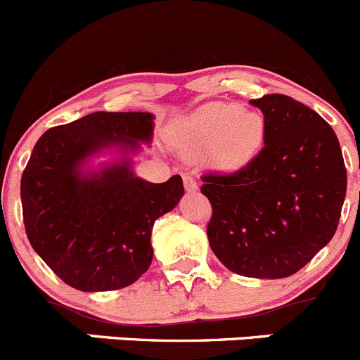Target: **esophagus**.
Wrapping results in <instances>:
<instances>
[{
	"mask_svg": "<svg viewBox=\"0 0 360 360\" xmlns=\"http://www.w3.org/2000/svg\"><path fill=\"white\" fill-rule=\"evenodd\" d=\"M183 183H184V188H186V191H190V193H193V191L198 190L197 181H195L193 177L190 176V174H184V176H183Z\"/></svg>",
	"mask_w": 360,
	"mask_h": 360,
	"instance_id": "1",
	"label": "esophagus"
}]
</instances>
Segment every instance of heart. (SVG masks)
Here are the masks:
<instances>
[{"instance_id": "heart-1", "label": "heart", "mask_w": 360, "mask_h": 360, "mask_svg": "<svg viewBox=\"0 0 360 360\" xmlns=\"http://www.w3.org/2000/svg\"><path fill=\"white\" fill-rule=\"evenodd\" d=\"M267 123L260 112L237 103H209L181 121L174 142L188 155L209 151V162L223 172H239L264 149Z\"/></svg>"}]
</instances>
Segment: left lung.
I'll return each mask as SVG.
<instances>
[{"mask_svg": "<svg viewBox=\"0 0 360 360\" xmlns=\"http://www.w3.org/2000/svg\"><path fill=\"white\" fill-rule=\"evenodd\" d=\"M250 103L265 117V144L239 172L202 177L212 205L209 246L232 273L280 280L333 239L347 169L336 134L315 110L285 95Z\"/></svg>", "mask_w": 360, "mask_h": 360, "instance_id": "1", "label": "left lung"}]
</instances>
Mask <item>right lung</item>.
<instances>
[{"instance_id": "1", "label": "right lung", "mask_w": 360, "mask_h": 360, "mask_svg": "<svg viewBox=\"0 0 360 360\" xmlns=\"http://www.w3.org/2000/svg\"><path fill=\"white\" fill-rule=\"evenodd\" d=\"M149 112H93L51 128L34 144L20 179L24 226L41 260L82 292L120 290L153 260L151 232L184 195L181 176L149 183L131 156L149 144ZM114 148L120 160L91 169Z\"/></svg>"}]
</instances>
